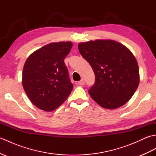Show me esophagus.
<instances>
[{"label":"esophagus","mask_w":156,"mask_h":156,"mask_svg":"<svg viewBox=\"0 0 156 156\" xmlns=\"http://www.w3.org/2000/svg\"><path fill=\"white\" fill-rule=\"evenodd\" d=\"M78 84L80 85V86L84 85V79H81V80L79 81V82H78Z\"/></svg>","instance_id":"esophagus-1"}]
</instances>
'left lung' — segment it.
<instances>
[{"mask_svg":"<svg viewBox=\"0 0 156 156\" xmlns=\"http://www.w3.org/2000/svg\"><path fill=\"white\" fill-rule=\"evenodd\" d=\"M78 46L95 75L94 84L88 90L92 98L107 109L127 103L140 83L138 64L131 51L111 39L80 43Z\"/></svg>","mask_w":156,"mask_h":156,"instance_id":"obj_1","label":"left lung"}]
</instances>
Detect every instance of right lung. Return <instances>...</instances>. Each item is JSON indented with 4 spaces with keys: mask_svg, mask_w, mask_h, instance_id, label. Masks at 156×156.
Masks as SVG:
<instances>
[{
    "mask_svg": "<svg viewBox=\"0 0 156 156\" xmlns=\"http://www.w3.org/2000/svg\"><path fill=\"white\" fill-rule=\"evenodd\" d=\"M72 43H51L29 56L23 70L22 84L29 100L35 107L52 111L62 105L70 94V82L64 59Z\"/></svg>",
    "mask_w": 156,
    "mask_h": 156,
    "instance_id": "obj_1",
    "label": "right lung"
}]
</instances>
